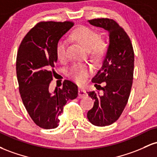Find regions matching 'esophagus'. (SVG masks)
<instances>
[{"label": "esophagus", "mask_w": 157, "mask_h": 157, "mask_svg": "<svg viewBox=\"0 0 157 157\" xmlns=\"http://www.w3.org/2000/svg\"><path fill=\"white\" fill-rule=\"evenodd\" d=\"M88 96L86 90L84 89H79L78 90V97L79 98H84L85 97Z\"/></svg>", "instance_id": "1"}]
</instances>
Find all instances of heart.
<instances>
[{
	"instance_id": "obj_1",
	"label": "heart",
	"mask_w": 157,
	"mask_h": 157,
	"mask_svg": "<svg viewBox=\"0 0 157 157\" xmlns=\"http://www.w3.org/2000/svg\"><path fill=\"white\" fill-rule=\"evenodd\" d=\"M73 39L77 41L89 51H91L95 57H102L105 54L106 45L101 42V37L95 32L87 27H80L71 35ZM67 42L64 38H61L57 42L56 52L59 60H64L66 57ZM89 71V66L84 64L74 65L69 68L68 75L78 83H82Z\"/></svg>"
}]
</instances>
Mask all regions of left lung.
I'll use <instances>...</instances> for the list:
<instances>
[{
  "label": "left lung",
  "instance_id": "1",
  "mask_svg": "<svg viewBox=\"0 0 157 157\" xmlns=\"http://www.w3.org/2000/svg\"><path fill=\"white\" fill-rule=\"evenodd\" d=\"M88 22L104 29L109 36L102 67L92 79L95 83L104 82L105 86L95 84L96 89L102 91L88 92L94 103L87 117L93 125L103 127L116 122L127 104L133 83L134 53L128 35L113 20L97 18Z\"/></svg>",
  "mask_w": 157,
  "mask_h": 157
}]
</instances>
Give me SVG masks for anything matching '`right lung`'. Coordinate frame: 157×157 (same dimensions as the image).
<instances>
[{
  "label": "right lung",
  "instance_id": "1",
  "mask_svg": "<svg viewBox=\"0 0 157 157\" xmlns=\"http://www.w3.org/2000/svg\"><path fill=\"white\" fill-rule=\"evenodd\" d=\"M74 26L69 21L40 22L32 29L20 45L16 73L23 105L34 122L44 129L55 128L68 100L78 95L74 82L65 80L63 88L49 90L57 61V42Z\"/></svg>",
  "mask_w": 157,
  "mask_h": 157
}]
</instances>
